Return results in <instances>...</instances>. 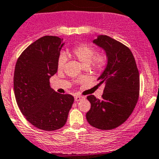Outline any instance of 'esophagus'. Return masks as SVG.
<instances>
[{"label": "esophagus", "instance_id": "obj_1", "mask_svg": "<svg viewBox=\"0 0 159 159\" xmlns=\"http://www.w3.org/2000/svg\"><path fill=\"white\" fill-rule=\"evenodd\" d=\"M83 99H85V97H83V96L76 95L75 97H74V100H75V101H81V100H83Z\"/></svg>", "mask_w": 159, "mask_h": 159}]
</instances>
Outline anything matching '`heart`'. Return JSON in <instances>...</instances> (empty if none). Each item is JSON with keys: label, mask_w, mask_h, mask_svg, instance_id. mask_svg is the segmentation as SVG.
<instances>
[{"label": "heart", "mask_w": 159, "mask_h": 159, "mask_svg": "<svg viewBox=\"0 0 159 159\" xmlns=\"http://www.w3.org/2000/svg\"><path fill=\"white\" fill-rule=\"evenodd\" d=\"M72 54L82 64L83 66L89 67L93 64L97 70H102L107 63V57L104 54H98L95 56L96 51L92 46L86 43H80L74 46ZM67 58L65 53H61L58 58V69L62 70L66 63Z\"/></svg>", "instance_id": "obj_1"}]
</instances>
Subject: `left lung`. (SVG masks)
I'll return each instance as SVG.
<instances>
[{
    "mask_svg": "<svg viewBox=\"0 0 159 159\" xmlns=\"http://www.w3.org/2000/svg\"><path fill=\"white\" fill-rule=\"evenodd\" d=\"M93 43L104 50L107 64L97 78L99 85H104L102 98L87 97L91 108L86 120L98 129H113L127 120L136 105L139 74L135 58L125 45L104 35H98Z\"/></svg>",
    "mask_w": 159,
    "mask_h": 159,
    "instance_id": "left-lung-1",
    "label": "left lung"
}]
</instances>
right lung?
Returning <instances> with one entry per match:
<instances>
[{"mask_svg":"<svg viewBox=\"0 0 159 159\" xmlns=\"http://www.w3.org/2000/svg\"><path fill=\"white\" fill-rule=\"evenodd\" d=\"M64 44L63 39L57 36L41 37L23 51L16 64L17 105L28 122L44 131L62 128L74 103L73 96L58 93L50 85Z\"/></svg>","mask_w":159,"mask_h":159,"instance_id":"right-lung-1","label":"right lung"}]
</instances>
